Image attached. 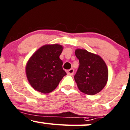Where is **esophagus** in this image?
<instances>
[{
  "label": "esophagus",
  "instance_id": "esophagus-1",
  "mask_svg": "<svg viewBox=\"0 0 130 130\" xmlns=\"http://www.w3.org/2000/svg\"><path fill=\"white\" fill-rule=\"evenodd\" d=\"M74 70L73 69H70V70H67V74L69 75H72L74 74Z\"/></svg>",
  "mask_w": 130,
  "mask_h": 130
}]
</instances>
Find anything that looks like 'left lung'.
Returning <instances> with one entry per match:
<instances>
[{
    "instance_id": "1",
    "label": "left lung",
    "mask_w": 130,
    "mask_h": 130,
    "mask_svg": "<svg viewBox=\"0 0 130 130\" xmlns=\"http://www.w3.org/2000/svg\"><path fill=\"white\" fill-rule=\"evenodd\" d=\"M75 56L79 66L74 79L80 91L89 95L99 93L106 85L108 80L107 67L99 55L86 50L77 49Z\"/></svg>"
}]
</instances>
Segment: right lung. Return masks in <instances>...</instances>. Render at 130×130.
I'll return each instance as SVG.
<instances>
[{"label":"right lung","mask_w":130,"mask_h":130,"mask_svg":"<svg viewBox=\"0 0 130 130\" xmlns=\"http://www.w3.org/2000/svg\"><path fill=\"white\" fill-rule=\"evenodd\" d=\"M63 51L60 44L44 45L30 57L26 65L28 80L32 88L42 93L53 91L67 75L60 56Z\"/></svg>","instance_id":"add662e5"}]
</instances>
